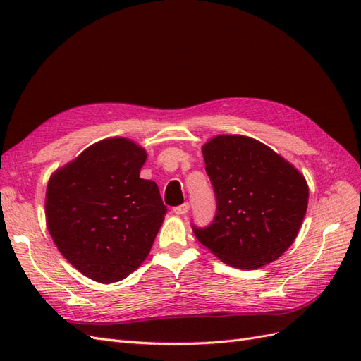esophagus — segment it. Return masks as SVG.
Listing matches in <instances>:
<instances>
[{
  "label": "esophagus",
  "mask_w": 361,
  "mask_h": 361,
  "mask_svg": "<svg viewBox=\"0 0 361 361\" xmlns=\"http://www.w3.org/2000/svg\"><path fill=\"white\" fill-rule=\"evenodd\" d=\"M188 211H190V204L188 203H183L180 206L173 207V212L176 214V215H185V214H188Z\"/></svg>",
  "instance_id": "obj_1"
}]
</instances>
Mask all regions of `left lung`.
I'll use <instances>...</instances> for the list:
<instances>
[{"label":"left lung","mask_w":361,"mask_h":361,"mask_svg":"<svg viewBox=\"0 0 361 361\" xmlns=\"http://www.w3.org/2000/svg\"><path fill=\"white\" fill-rule=\"evenodd\" d=\"M216 215L194 227L199 243L224 264L256 269L277 260L298 236L309 203L302 173L247 135H215L202 146Z\"/></svg>","instance_id":"1"}]
</instances>
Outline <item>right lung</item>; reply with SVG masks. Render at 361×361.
<instances>
[{
    "instance_id": "obj_1",
    "label": "right lung",
    "mask_w": 361,
    "mask_h": 361,
    "mask_svg": "<svg viewBox=\"0 0 361 361\" xmlns=\"http://www.w3.org/2000/svg\"><path fill=\"white\" fill-rule=\"evenodd\" d=\"M143 146L125 137L97 141L51 174L47 227L69 264L97 283L126 279L150 253L167 207L141 179Z\"/></svg>"
}]
</instances>
